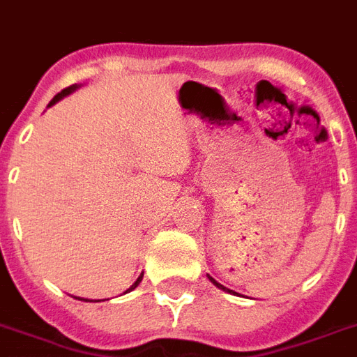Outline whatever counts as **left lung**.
<instances>
[{"mask_svg": "<svg viewBox=\"0 0 357 357\" xmlns=\"http://www.w3.org/2000/svg\"><path fill=\"white\" fill-rule=\"evenodd\" d=\"M209 280H211V282H213V283H215V285H217V287H218V289H224V291H229V289H226V287H224V285H220V283H218V282H217V280H213V278H211V276H209ZM229 293H231V291H229Z\"/></svg>", "mask_w": 357, "mask_h": 357, "instance_id": "obj_1", "label": "left lung"}]
</instances>
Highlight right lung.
<instances>
[{"mask_svg": "<svg viewBox=\"0 0 357 357\" xmlns=\"http://www.w3.org/2000/svg\"><path fill=\"white\" fill-rule=\"evenodd\" d=\"M75 89H79V85H72V86H68V89H64V91H61V92H59L57 96L53 98L52 102H50V107H52V105H55V103H57V102H59V100H63V98H64V96H68V94H72V92H74V91H75ZM142 276H144V274H140V276H139V278H137V282H135V283H133V285H131V287H129V289H128V291H126V293H129V291H133V289H135V287H137V285H139V283H140V282H142ZM79 300H81V298H79Z\"/></svg>", "mask_w": 357, "mask_h": 357, "instance_id": "right-lung-1", "label": "right lung"}]
</instances>
